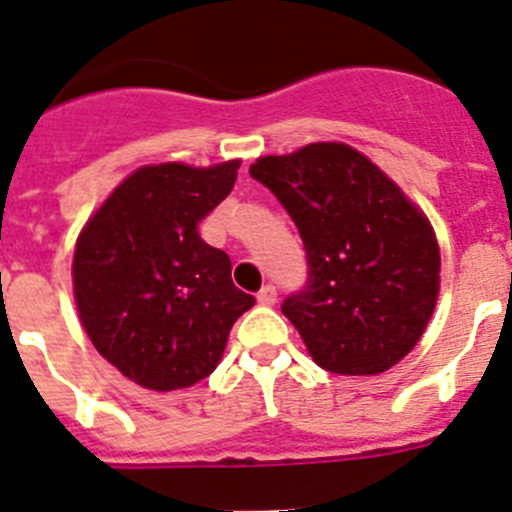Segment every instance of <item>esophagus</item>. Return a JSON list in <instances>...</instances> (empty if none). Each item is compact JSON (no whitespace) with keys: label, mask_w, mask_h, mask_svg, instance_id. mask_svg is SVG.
<instances>
[{"label":"esophagus","mask_w":512,"mask_h":512,"mask_svg":"<svg viewBox=\"0 0 512 512\" xmlns=\"http://www.w3.org/2000/svg\"><path fill=\"white\" fill-rule=\"evenodd\" d=\"M275 301H278V290H275V285H265V288L257 293V303H260V306H275Z\"/></svg>","instance_id":"1"}]
</instances>
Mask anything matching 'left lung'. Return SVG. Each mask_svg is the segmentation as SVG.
Returning <instances> with one entry per match:
<instances>
[{
	"mask_svg": "<svg viewBox=\"0 0 512 512\" xmlns=\"http://www.w3.org/2000/svg\"><path fill=\"white\" fill-rule=\"evenodd\" d=\"M250 173L275 193L306 245L311 280L283 313L313 362L354 377L398 365L439 301V239L421 206L344 142L262 155Z\"/></svg>",
	"mask_w": 512,
	"mask_h": 512,
	"instance_id": "obj_1",
	"label": "left lung"
}]
</instances>
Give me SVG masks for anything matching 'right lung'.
I'll return each mask as SVG.
<instances>
[{
  "instance_id": "obj_1",
  "label": "right lung",
  "mask_w": 512,
  "mask_h": 512,
  "mask_svg": "<svg viewBox=\"0 0 512 512\" xmlns=\"http://www.w3.org/2000/svg\"><path fill=\"white\" fill-rule=\"evenodd\" d=\"M242 160L132 170L89 216L73 250V298L101 357L155 393L191 388L222 362L255 298L234 288L227 252L199 224L222 204Z\"/></svg>"
}]
</instances>
